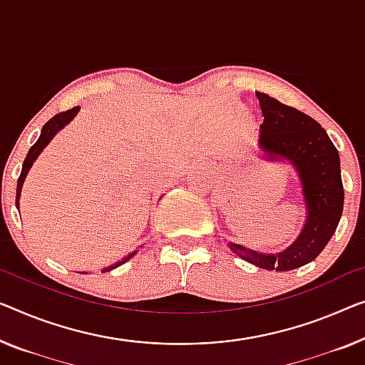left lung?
<instances>
[{
  "label": "left lung",
  "mask_w": 365,
  "mask_h": 365,
  "mask_svg": "<svg viewBox=\"0 0 365 365\" xmlns=\"http://www.w3.org/2000/svg\"><path fill=\"white\" fill-rule=\"evenodd\" d=\"M264 123L257 145L260 159L290 164L297 172L304 205L300 235L280 252H260L241 244L227 246L237 257L265 270H293L309 264L323 251L339 225L344 188L341 180L339 152L322 124L308 114L255 91Z\"/></svg>",
  "instance_id": "1"
}]
</instances>
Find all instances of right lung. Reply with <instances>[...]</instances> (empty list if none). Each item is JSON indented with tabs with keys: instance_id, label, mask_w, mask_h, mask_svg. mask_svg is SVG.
<instances>
[{
	"instance_id": "add662e5",
	"label": "right lung",
	"mask_w": 365,
	"mask_h": 365,
	"mask_svg": "<svg viewBox=\"0 0 365 365\" xmlns=\"http://www.w3.org/2000/svg\"><path fill=\"white\" fill-rule=\"evenodd\" d=\"M78 111H80V106H75V108H72V110L56 114V116H53L52 119H48V121L43 124L39 139H37V143L32 145V148L29 149V152H27V155H26V159H24V164H23V170H21V175L18 178V188H16V208H18V210H19L21 190H23L24 180H26L27 173H29V170H31V167L34 165V162L37 160V157H39L41 152L47 148L48 143H51V140L56 138V134L58 133V130H62L65 126H67V124L72 121L75 116H77ZM135 252H138V251L129 252L126 257H123L121 260H118L116 264L108 265V267L103 269V272H110L113 269L119 267V265H123L124 262H128L130 257H134ZM81 274H86V272H81Z\"/></svg>"
}]
</instances>
